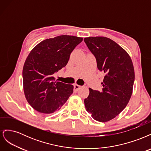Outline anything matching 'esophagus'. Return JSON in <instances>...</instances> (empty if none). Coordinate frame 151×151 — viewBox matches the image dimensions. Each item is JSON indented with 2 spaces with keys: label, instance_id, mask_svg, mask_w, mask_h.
Returning <instances> with one entry per match:
<instances>
[{
  "label": "esophagus",
  "instance_id": "1",
  "mask_svg": "<svg viewBox=\"0 0 151 151\" xmlns=\"http://www.w3.org/2000/svg\"><path fill=\"white\" fill-rule=\"evenodd\" d=\"M80 88H81V86H79V85H78V84H76L74 85V90L75 91H77Z\"/></svg>",
  "mask_w": 151,
  "mask_h": 151
}]
</instances>
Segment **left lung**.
I'll return each mask as SVG.
<instances>
[{
	"label": "left lung",
	"mask_w": 151,
	"mask_h": 151,
	"mask_svg": "<svg viewBox=\"0 0 151 151\" xmlns=\"http://www.w3.org/2000/svg\"><path fill=\"white\" fill-rule=\"evenodd\" d=\"M84 40L96 59L99 70L105 74L102 91L89 88L85 107L95 120L106 122L120 113L131 98L135 80L133 63L125 50L111 39L96 36Z\"/></svg>",
	"instance_id": "obj_1"
}]
</instances>
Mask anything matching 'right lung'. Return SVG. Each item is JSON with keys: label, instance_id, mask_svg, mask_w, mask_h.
<instances>
[{"label": "right lung", "instance_id": "add662e5", "mask_svg": "<svg viewBox=\"0 0 151 151\" xmlns=\"http://www.w3.org/2000/svg\"><path fill=\"white\" fill-rule=\"evenodd\" d=\"M83 38L61 35L42 41L31 50L22 69L27 101L35 110L50 114L60 109L74 86L55 81L53 74L66 66L70 55Z\"/></svg>", "mask_w": 151, "mask_h": 151}]
</instances>
